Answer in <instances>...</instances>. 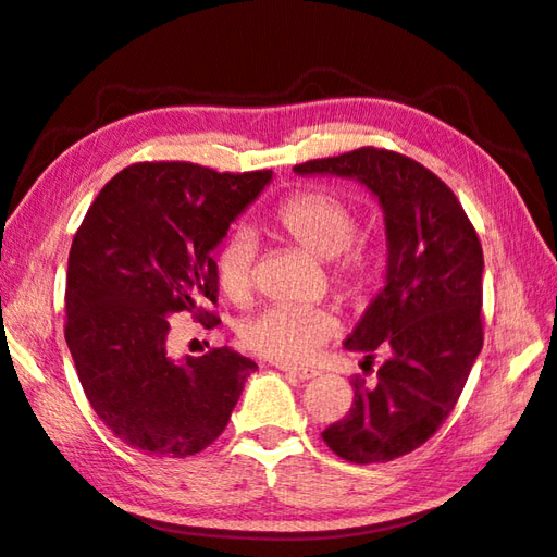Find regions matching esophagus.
Returning <instances> with one entry per match:
<instances>
[{
  "mask_svg": "<svg viewBox=\"0 0 557 557\" xmlns=\"http://www.w3.org/2000/svg\"><path fill=\"white\" fill-rule=\"evenodd\" d=\"M281 372H286V374H290V376H298V379H314L319 372L317 369H305V367H290V364H276Z\"/></svg>",
  "mask_w": 557,
  "mask_h": 557,
  "instance_id": "34e87169",
  "label": "esophagus"
}]
</instances>
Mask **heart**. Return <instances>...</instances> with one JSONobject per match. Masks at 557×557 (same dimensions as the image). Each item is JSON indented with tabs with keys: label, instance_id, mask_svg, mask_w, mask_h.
I'll list each match as a JSON object with an SVG mask.
<instances>
[{
	"label": "heart",
	"instance_id": "b5f03b06",
	"mask_svg": "<svg viewBox=\"0 0 557 557\" xmlns=\"http://www.w3.org/2000/svg\"><path fill=\"white\" fill-rule=\"evenodd\" d=\"M278 236L302 247L317 259H329V274L336 286L357 298L374 278V255L364 243H355L357 214L338 195L307 188L288 195L269 216ZM216 281L233 302H247L255 286V243L245 231L221 245L216 252ZM341 321L329 307H269L240 331L245 348L283 364H305L336 336Z\"/></svg>",
	"mask_w": 557,
	"mask_h": 557
}]
</instances>
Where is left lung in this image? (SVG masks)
Returning <instances> with one entry per match:
<instances>
[{
    "instance_id": "left-lung-1",
    "label": "left lung",
    "mask_w": 557,
    "mask_h": 557,
    "mask_svg": "<svg viewBox=\"0 0 557 557\" xmlns=\"http://www.w3.org/2000/svg\"><path fill=\"white\" fill-rule=\"evenodd\" d=\"M293 169L357 178L386 214V286L345 348L364 352L362 364H372L376 350L388 360L374 386L352 379L350 412L321 438L348 462H391L436 434L472 372L484 345V252L455 193L412 157L360 147Z\"/></svg>"
}]
</instances>
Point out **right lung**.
Instances as JSON below:
<instances>
[{
    "instance_id": "obj_1",
    "label": "right lung",
    "mask_w": 557,
    "mask_h": 557,
    "mask_svg": "<svg viewBox=\"0 0 557 557\" xmlns=\"http://www.w3.org/2000/svg\"><path fill=\"white\" fill-rule=\"evenodd\" d=\"M271 171L138 162L95 197L69 252L64 336L104 426L154 457H188L226 429L257 364L231 348L171 360V317L212 329V250Z\"/></svg>"
}]
</instances>
